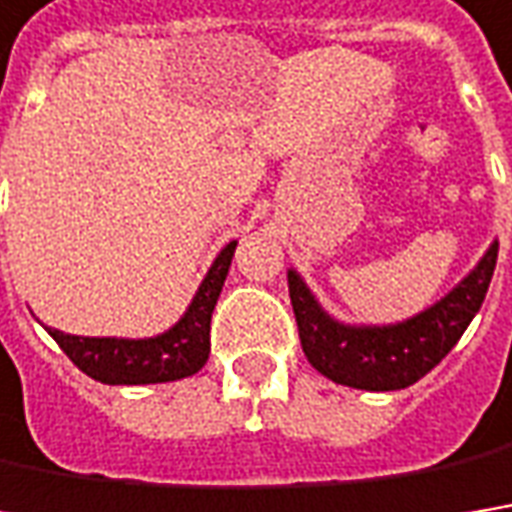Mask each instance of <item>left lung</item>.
I'll use <instances>...</instances> for the list:
<instances>
[{
	"label": "left lung",
	"mask_w": 512,
	"mask_h": 512,
	"mask_svg": "<svg viewBox=\"0 0 512 512\" xmlns=\"http://www.w3.org/2000/svg\"><path fill=\"white\" fill-rule=\"evenodd\" d=\"M496 257L498 240L449 295L417 316L382 327H356L327 316L301 275L289 269V298L304 356L318 374L350 388L400 391L414 385L458 345L469 321L481 310L487 286L493 281Z\"/></svg>",
	"instance_id": "8db88e82"
}]
</instances>
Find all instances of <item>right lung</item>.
<instances>
[{
    "mask_svg": "<svg viewBox=\"0 0 512 512\" xmlns=\"http://www.w3.org/2000/svg\"><path fill=\"white\" fill-rule=\"evenodd\" d=\"M237 249L231 240L211 263L205 281L196 289L191 307L170 330L150 339H92L72 336L63 330H51V339L63 347V353L75 362L86 376L104 385H150V382H173L196 374L211 353V313L226 284L228 266Z\"/></svg>",
    "mask_w": 512,
    "mask_h": 512,
    "instance_id": "1",
    "label": "right lung"
}]
</instances>
